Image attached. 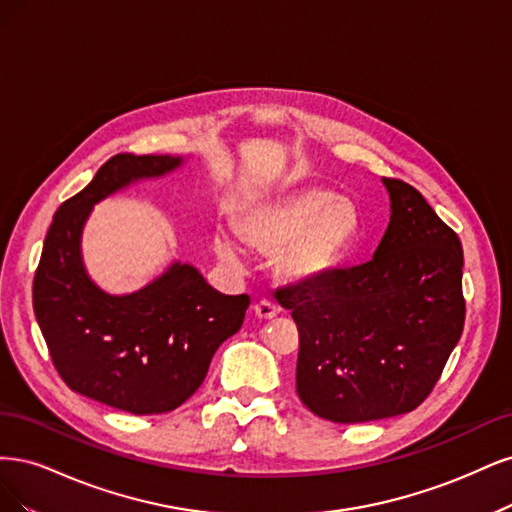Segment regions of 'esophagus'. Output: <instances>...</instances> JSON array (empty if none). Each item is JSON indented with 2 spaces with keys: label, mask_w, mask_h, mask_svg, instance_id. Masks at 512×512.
<instances>
[{
  "label": "esophagus",
  "mask_w": 512,
  "mask_h": 512,
  "mask_svg": "<svg viewBox=\"0 0 512 512\" xmlns=\"http://www.w3.org/2000/svg\"><path fill=\"white\" fill-rule=\"evenodd\" d=\"M278 312H280V308L274 302H270V300H259L255 304V315L259 319H274Z\"/></svg>",
  "instance_id": "esophagus-1"
}]
</instances>
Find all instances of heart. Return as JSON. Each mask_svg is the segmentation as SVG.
I'll use <instances>...</instances> for the list:
<instances>
[{"label": "heart", "mask_w": 512, "mask_h": 512, "mask_svg": "<svg viewBox=\"0 0 512 512\" xmlns=\"http://www.w3.org/2000/svg\"><path fill=\"white\" fill-rule=\"evenodd\" d=\"M242 236L257 249L278 255V270L293 280H317L336 270L349 255L361 232V214L355 202L336 193L308 187L289 191L257 204L240 227ZM223 259H236L229 240L219 242Z\"/></svg>", "instance_id": "b5f03b06"}]
</instances>
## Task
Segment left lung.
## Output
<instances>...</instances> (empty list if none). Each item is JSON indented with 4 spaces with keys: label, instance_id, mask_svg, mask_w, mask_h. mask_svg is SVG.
<instances>
[{
    "label": "left lung",
    "instance_id": "left-lung-1",
    "mask_svg": "<svg viewBox=\"0 0 512 512\" xmlns=\"http://www.w3.org/2000/svg\"><path fill=\"white\" fill-rule=\"evenodd\" d=\"M383 183L391 221L374 257L274 293L300 332V400L334 423L415 410L464 332L457 234L415 187Z\"/></svg>",
    "mask_w": 512,
    "mask_h": 512
}]
</instances>
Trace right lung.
<instances>
[{
	"label": "right lung",
	"mask_w": 512,
	"mask_h": 512,
	"mask_svg": "<svg viewBox=\"0 0 512 512\" xmlns=\"http://www.w3.org/2000/svg\"><path fill=\"white\" fill-rule=\"evenodd\" d=\"M180 163L170 155L110 157L55 212L34 276V312L63 383L131 415H159L189 400L251 304L246 293L212 289L189 263H174L123 298L97 289L82 268L80 232L93 204Z\"/></svg>",
	"instance_id": "obj_1"
}]
</instances>
